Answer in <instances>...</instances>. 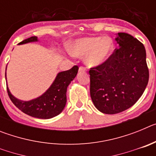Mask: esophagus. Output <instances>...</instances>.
<instances>
[{
    "label": "esophagus",
    "mask_w": 156,
    "mask_h": 156,
    "mask_svg": "<svg viewBox=\"0 0 156 156\" xmlns=\"http://www.w3.org/2000/svg\"><path fill=\"white\" fill-rule=\"evenodd\" d=\"M79 71L80 72H85L86 71V69L84 68V67H83V66H80L79 68Z\"/></svg>",
    "instance_id": "obj_1"
}]
</instances>
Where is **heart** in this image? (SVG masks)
<instances>
[{"mask_svg": "<svg viewBox=\"0 0 156 156\" xmlns=\"http://www.w3.org/2000/svg\"><path fill=\"white\" fill-rule=\"evenodd\" d=\"M115 49L112 38L86 37L76 39L69 46V52L74 56L83 57L89 67H98L105 64L111 58Z\"/></svg>", "mask_w": 156, "mask_h": 156, "instance_id": "b5f03b06", "label": "heart"}]
</instances>
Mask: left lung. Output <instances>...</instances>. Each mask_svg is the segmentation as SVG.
<instances>
[{
    "mask_svg": "<svg viewBox=\"0 0 156 156\" xmlns=\"http://www.w3.org/2000/svg\"><path fill=\"white\" fill-rule=\"evenodd\" d=\"M119 48L105 64L91 68L90 93L94 106L105 114H116L130 108L148 85L149 73L144 46L125 33H118Z\"/></svg>",
    "mask_w": 156,
    "mask_h": 156,
    "instance_id": "left-lung-1",
    "label": "left lung"
}]
</instances>
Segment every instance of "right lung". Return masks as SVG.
I'll list each match as a JSON object with an SVG mask.
<instances>
[{
  "label": "right lung",
  "mask_w": 156,
  "mask_h": 156,
  "mask_svg": "<svg viewBox=\"0 0 156 156\" xmlns=\"http://www.w3.org/2000/svg\"><path fill=\"white\" fill-rule=\"evenodd\" d=\"M37 41V37H31L20 42L19 44H24L27 43ZM78 69V66H74L73 68L67 71L58 73L50 87L37 98L30 101H22L16 98L12 94L7 86L8 96L13 104L19 109L30 116L44 119L53 118L59 115L64 109L67 101V87L71 81L73 80L76 77ZM5 79L7 80L6 73Z\"/></svg>",
  "instance_id": "1"
}]
</instances>
